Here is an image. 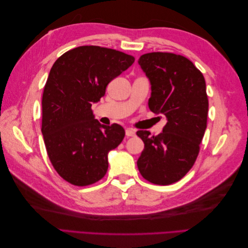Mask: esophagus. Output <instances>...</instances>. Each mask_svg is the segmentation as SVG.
I'll list each match as a JSON object with an SVG mask.
<instances>
[{
  "label": "esophagus",
  "mask_w": 248,
  "mask_h": 248,
  "mask_svg": "<svg viewBox=\"0 0 248 248\" xmlns=\"http://www.w3.org/2000/svg\"><path fill=\"white\" fill-rule=\"evenodd\" d=\"M125 134H126L127 138L134 137V136H136V130L132 129V128H127V129L125 130Z\"/></svg>",
  "instance_id": "34e87169"
}]
</instances>
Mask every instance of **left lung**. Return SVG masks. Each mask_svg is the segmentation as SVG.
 <instances>
[{"mask_svg":"<svg viewBox=\"0 0 248 248\" xmlns=\"http://www.w3.org/2000/svg\"><path fill=\"white\" fill-rule=\"evenodd\" d=\"M139 64L151 84L149 108L168 122L158 136L137 132L145 144L138 168L147 181L170 185L189 171L199 155L207 128L206 81L190 60L171 52H149Z\"/></svg>","mask_w":248,"mask_h":248,"instance_id":"left-lung-1","label":"left lung"}]
</instances>
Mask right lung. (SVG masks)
<instances>
[{"label":"right lung","mask_w":248,"mask_h":248,"mask_svg":"<svg viewBox=\"0 0 248 248\" xmlns=\"http://www.w3.org/2000/svg\"><path fill=\"white\" fill-rule=\"evenodd\" d=\"M134 58L95 46L66 51L52 65L42 95L41 131L52 167L65 181L87 186L106 176L108 154L125 137L121 125H101L92 103Z\"/></svg>","instance_id":"1"}]
</instances>
